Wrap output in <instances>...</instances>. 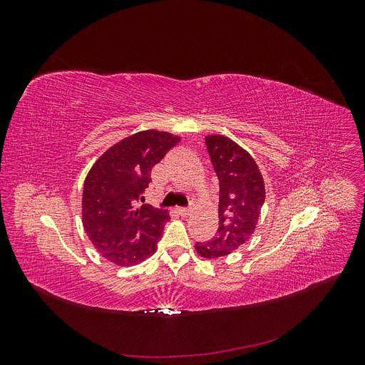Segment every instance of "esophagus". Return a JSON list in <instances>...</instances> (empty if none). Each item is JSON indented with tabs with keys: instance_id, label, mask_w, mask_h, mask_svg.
<instances>
[{
	"instance_id": "esophagus-1",
	"label": "esophagus",
	"mask_w": 365,
	"mask_h": 365,
	"mask_svg": "<svg viewBox=\"0 0 365 365\" xmlns=\"http://www.w3.org/2000/svg\"><path fill=\"white\" fill-rule=\"evenodd\" d=\"M176 212H178L181 216H189L192 213L190 208H184V207H178L176 208Z\"/></svg>"
}]
</instances>
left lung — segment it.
Segmentation results:
<instances>
[{
	"instance_id": "left-lung-1",
	"label": "left lung",
	"mask_w": 365,
	"mask_h": 365,
	"mask_svg": "<svg viewBox=\"0 0 365 365\" xmlns=\"http://www.w3.org/2000/svg\"><path fill=\"white\" fill-rule=\"evenodd\" d=\"M205 145L219 178V227L208 242H196L201 257H225L254 235L264 202V181L250 152L225 135H207Z\"/></svg>"
}]
</instances>
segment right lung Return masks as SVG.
Segmentation results:
<instances>
[{
    "mask_svg": "<svg viewBox=\"0 0 365 365\" xmlns=\"http://www.w3.org/2000/svg\"><path fill=\"white\" fill-rule=\"evenodd\" d=\"M181 137L140 130L103 152L83 182L82 224L91 244L117 267H134L157 251L168 210L138 205L150 170Z\"/></svg>",
    "mask_w": 365,
    "mask_h": 365,
    "instance_id": "add662e5",
    "label": "right lung"
}]
</instances>
